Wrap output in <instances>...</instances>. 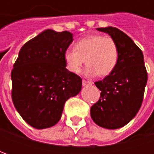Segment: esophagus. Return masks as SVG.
<instances>
[{
	"mask_svg": "<svg viewBox=\"0 0 154 154\" xmlns=\"http://www.w3.org/2000/svg\"><path fill=\"white\" fill-rule=\"evenodd\" d=\"M82 84H83V85H92V82L86 81V80H83L82 81Z\"/></svg>",
	"mask_w": 154,
	"mask_h": 154,
	"instance_id": "1",
	"label": "esophagus"
}]
</instances>
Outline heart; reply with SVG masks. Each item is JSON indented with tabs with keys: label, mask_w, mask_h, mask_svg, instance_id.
Returning <instances> with one entry per match:
<instances>
[{
	"label": "heart",
	"mask_w": 154,
	"mask_h": 154,
	"mask_svg": "<svg viewBox=\"0 0 154 154\" xmlns=\"http://www.w3.org/2000/svg\"><path fill=\"white\" fill-rule=\"evenodd\" d=\"M64 61L67 69L77 74L85 63L87 65L88 76L106 77L117 67L119 60V49L116 41L111 37L100 35H89L78 40L75 49L65 51Z\"/></svg>",
	"instance_id": "heart-1"
}]
</instances>
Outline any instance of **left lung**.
<instances>
[{"instance_id": "obj_1", "label": "left lung", "mask_w": 154, "mask_h": 154, "mask_svg": "<svg viewBox=\"0 0 154 154\" xmlns=\"http://www.w3.org/2000/svg\"><path fill=\"white\" fill-rule=\"evenodd\" d=\"M97 30L107 33L116 41L119 60L109 75L94 83L101 91V97L91 107V117L102 128L117 129L127 125L138 112L147 83V71L142 51L128 35L112 26Z\"/></svg>"}]
</instances>
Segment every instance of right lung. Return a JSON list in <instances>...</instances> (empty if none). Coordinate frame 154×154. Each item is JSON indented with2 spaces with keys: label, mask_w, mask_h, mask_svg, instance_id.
Wrapping results in <instances>:
<instances>
[{
  "label": "right lung",
  "mask_w": 154,
  "mask_h": 154,
  "mask_svg": "<svg viewBox=\"0 0 154 154\" xmlns=\"http://www.w3.org/2000/svg\"><path fill=\"white\" fill-rule=\"evenodd\" d=\"M72 41L70 32L47 29L19 51L11 71V97L19 115L35 128L57 124L66 101L81 91V77L66 69L63 58Z\"/></svg>",
  "instance_id": "obj_1"
}]
</instances>
